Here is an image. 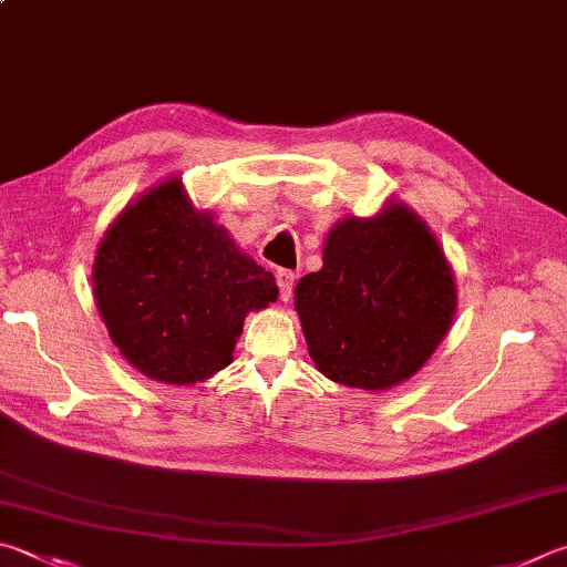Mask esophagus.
<instances>
[{
	"label": "esophagus",
	"mask_w": 567,
	"mask_h": 567,
	"mask_svg": "<svg viewBox=\"0 0 567 567\" xmlns=\"http://www.w3.org/2000/svg\"><path fill=\"white\" fill-rule=\"evenodd\" d=\"M275 280H277V287H280V297L287 302V300H290V295H292L297 275L292 270H285V267H282V270L275 272Z\"/></svg>",
	"instance_id": "esophagus-1"
}]
</instances>
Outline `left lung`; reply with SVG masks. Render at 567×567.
<instances>
[{
	"label": "left lung",
	"mask_w": 567,
	"mask_h": 567,
	"mask_svg": "<svg viewBox=\"0 0 567 567\" xmlns=\"http://www.w3.org/2000/svg\"><path fill=\"white\" fill-rule=\"evenodd\" d=\"M295 307L319 372L377 391L434 354L456 312V287L434 235L396 203L329 230L324 267L297 282Z\"/></svg>",
	"instance_id": "obj_1"
}]
</instances>
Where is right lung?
Masks as SVG:
<instances>
[{"label": "right lung", "mask_w": 567, "mask_h": 567, "mask_svg": "<svg viewBox=\"0 0 567 567\" xmlns=\"http://www.w3.org/2000/svg\"><path fill=\"white\" fill-rule=\"evenodd\" d=\"M94 295L133 367L156 382L193 384L233 362L245 315L275 302L277 287L173 178L111 225L96 252Z\"/></svg>", "instance_id": "1"}]
</instances>
